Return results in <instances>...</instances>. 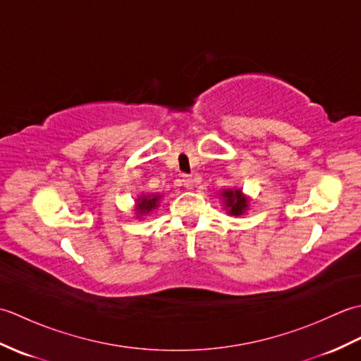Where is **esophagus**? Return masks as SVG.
Returning <instances> with one entry per match:
<instances>
[{
    "instance_id": "esophagus-1",
    "label": "esophagus",
    "mask_w": 361,
    "mask_h": 361,
    "mask_svg": "<svg viewBox=\"0 0 361 361\" xmlns=\"http://www.w3.org/2000/svg\"><path fill=\"white\" fill-rule=\"evenodd\" d=\"M183 186H185L186 189H192V186H194V180H192V176H189V175H185V176H183Z\"/></svg>"
}]
</instances>
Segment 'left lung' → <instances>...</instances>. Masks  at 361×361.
I'll return each instance as SVG.
<instances>
[{"label":"left lung","instance_id":"left-lung-1","mask_svg":"<svg viewBox=\"0 0 361 361\" xmlns=\"http://www.w3.org/2000/svg\"><path fill=\"white\" fill-rule=\"evenodd\" d=\"M220 195L224 198L225 209L231 216L239 217L248 209V198L245 197L240 189H225Z\"/></svg>","mask_w":361,"mask_h":361}]
</instances>
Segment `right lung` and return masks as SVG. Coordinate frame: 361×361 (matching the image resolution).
<instances>
[{
  "label": "right lung",
  "mask_w": 361,
  "mask_h": 361,
  "mask_svg": "<svg viewBox=\"0 0 361 361\" xmlns=\"http://www.w3.org/2000/svg\"><path fill=\"white\" fill-rule=\"evenodd\" d=\"M159 195H140L136 198V206H135V211L137 214V217L144 216V214H149L153 209L158 208V203H159Z\"/></svg>",
  "instance_id": "add662e5"
}]
</instances>
